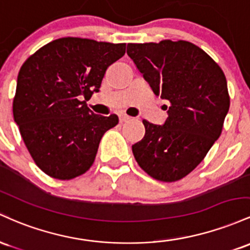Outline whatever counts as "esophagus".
I'll use <instances>...</instances> for the list:
<instances>
[{"label":"esophagus","mask_w":250,"mask_h":250,"mask_svg":"<svg viewBox=\"0 0 250 250\" xmlns=\"http://www.w3.org/2000/svg\"><path fill=\"white\" fill-rule=\"evenodd\" d=\"M119 120H120V123L128 122V120H130V117L126 116V114H119Z\"/></svg>","instance_id":"esophagus-1"}]
</instances>
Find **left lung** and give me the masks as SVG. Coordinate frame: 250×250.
I'll return each instance as SVG.
<instances>
[{"label": "left lung", "mask_w": 250, "mask_h": 250, "mask_svg": "<svg viewBox=\"0 0 250 250\" xmlns=\"http://www.w3.org/2000/svg\"><path fill=\"white\" fill-rule=\"evenodd\" d=\"M127 55L153 93L170 104L163 125L143 120L145 136L132 145L133 156L151 177L176 182L203 161L222 132L230 105L226 75L188 41L128 43Z\"/></svg>", "instance_id": "1"}]
</instances>
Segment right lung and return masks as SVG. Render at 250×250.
<instances>
[{
    "instance_id": "add662e5",
    "label": "right lung",
    "mask_w": 250,
    "mask_h": 250,
    "mask_svg": "<svg viewBox=\"0 0 250 250\" xmlns=\"http://www.w3.org/2000/svg\"><path fill=\"white\" fill-rule=\"evenodd\" d=\"M125 43L62 38L22 64L13 102L14 120L40 169L57 179L83 175L93 164L104 133L119 122L86 105L99 92L106 69L125 54Z\"/></svg>"
}]
</instances>
